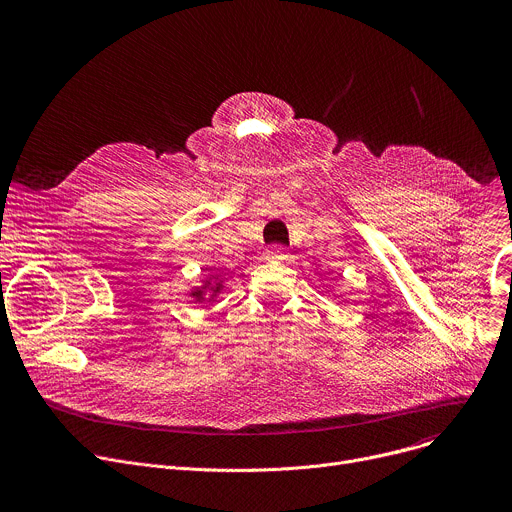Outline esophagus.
Instances as JSON below:
<instances>
[{"instance_id": "obj_1", "label": "esophagus", "mask_w": 512, "mask_h": 512, "mask_svg": "<svg viewBox=\"0 0 512 512\" xmlns=\"http://www.w3.org/2000/svg\"><path fill=\"white\" fill-rule=\"evenodd\" d=\"M285 249L283 247H279V245H273V247H269L267 251H265V259L267 261H281V259H285Z\"/></svg>"}]
</instances>
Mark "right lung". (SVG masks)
<instances>
[{
    "mask_svg": "<svg viewBox=\"0 0 512 512\" xmlns=\"http://www.w3.org/2000/svg\"><path fill=\"white\" fill-rule=\"evenodd\" d=\"M223 289H225V277L221 273H210L206 275V279H202L200 285L188 291V296L192 298V304H204V302L214 304L216 296L221 294Z\"/></svg>",
    "mask_w": 512,
    "mask_h": 512,
    "instance_id": "add662e5",
    "label": "right lung"
}]
</instances>
